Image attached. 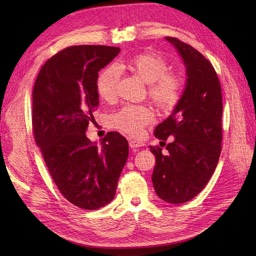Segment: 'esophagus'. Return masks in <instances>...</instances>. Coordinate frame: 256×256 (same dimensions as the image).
<instances>
[{
  "instance_id": "1",
  "label": "esophagus",
  "mask_w": 256,
  "mask_h": 256,
  "mask_svg": "<svg viewBox=\"0 0 256 256\" xmlns=\"http://www.w3.org/2000/svg\"><path fill=\"white\" fill-rule=\"evenodd\" d=\"M128 145H130V148L135 150V148H140V146H143L144 143L140 142V140H128Z\"/></svg>"
}]
</instances>
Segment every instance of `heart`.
Instances as JSON below:
<instances>
[{
    "label": "heart",
    "mask_w": 256,
    "mask_h": 256,
    "mask_svg": "<svg viewBox=\"0 0 256 256\" xmlns=\"http://www.w3.org/2000/svg\"><path fill=\"white\" fill-rule=\"evenodd\" d=\"M128 66L144 82L148 84L150 99L160 110L170 111L182 100L184 79L179 72H167L168 64L160 54L154 52L138 54L130 59ZM120 77L121 74L116 66H108L101 70L96 81V92L101 99L108 101L116 98ZM153 118L154 114L150 108L128 104L112 114L108 121L112 128L138 136L145 125L153 121Z\"/></svg>",
    "instance_id": "1"
}]
</instances>
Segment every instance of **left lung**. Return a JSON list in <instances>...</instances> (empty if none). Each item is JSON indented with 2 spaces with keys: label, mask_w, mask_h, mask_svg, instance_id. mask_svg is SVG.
<instances>
[{
  "label": "left lung",
  "mask_w": 256,
  "mask_h": 256,
  "mask_svg": "<svg viewBox=\"0 0 256 256\" xmlns=\"http://www.w3.org/2000/svg\"><path fill=\"white\" fill-rule=\"evenodd\" d=\"M166 40L182 55L188 79L172 116L155 128V138L167 140L172 135L174 142L166 146L165 155L158 145L150 146L156 158L152 182L160 199L184 204L204 188L219 162L222 91L218 74L202 54L176 37Z\"/></svg>",
  "instance_id": "left-lung-1"
}]
</instances>
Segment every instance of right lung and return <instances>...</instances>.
<instances>
[{
	"label": "right lung",
	"instance_id": "1",
	"mask_svg": "<svg viewBox=\"0 0 256 256\" xmlns=\"http://www.w3.org/2000/svg\"><path fill=\"white\" fill-rule=\"evenodd\" d=\"M118 47H67L45 62L32 90L35 142L54 182L70 204L96 210L110 204L128 156V143L108 132L101 145L86 136L99 106L98 72L113 60Z\"/></svg>",
	"mask_w": 256,
	"mask_h": 256
}]
</instances>
